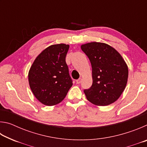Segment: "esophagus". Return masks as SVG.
<instances>
[{
	"mask_svg": "<svg viewBox=\"0 0 147 147\" xmlns=\"http://www.w3.org/2000/svg\"><path fill=\"white\" fill-rule=\"evenodd\" d=\"M81 81H82V79L81 78H79L78 80H76V84H80L81 83Z\"/></svg>",
	"mask_w": 147,
	"mask_h": 147,
	"instance_id": "esophagus-1",
	"label": "esophagus"
}]
</instances>
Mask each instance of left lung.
<instances>
[{
	"label": "left lung",
	"mask_w": 147,
	"mask_h": 147,
	"mask_svg": "<svg viewBox=\"0 0 147 147\" xmlns=\"http://www.w3.org/2000/svg\"><path fill=\"white\" fill-rule=\"evenodd\" d=\"M81 49L90 60L93 84L84 89L88 100L97 106H108L115 102L127 84L128 66L121 54L106 43L92 42Z\"/></svg>",
	"instance_id": "1"
}]
</instances>
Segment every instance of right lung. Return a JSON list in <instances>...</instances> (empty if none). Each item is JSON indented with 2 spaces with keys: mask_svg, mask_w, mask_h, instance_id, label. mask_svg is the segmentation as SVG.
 <instances>
[{
  "mask_svg": "<svg viewBox=\"0 0 147 147\" xmlns=\"http://www.w3.org/2000/svg\"><path fill=\"white\" fill-rule=\"evenodd\" d=\"M69 45H53L35 59L28 73L30 89L36 98L46 106L63 100L73 86L65 57Z\"/></svg>",
  "mask_w": 147,
  "mask_h": 147,
  "instance_id": "1",
  "label": "right lung"
}]
</instances>
